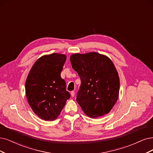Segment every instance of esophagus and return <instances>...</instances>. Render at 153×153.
<instances>
[{"instance_id": "34e87169", "label": "esophagus", "mask_w": 153, "mask_h": 153, "mask_svg": "<svg viewBox=\"0 0 153 153\" xmlns=\"http://www.w3.org/2000/svg\"><path fill=\"white\" fill-rule=\"evenodd\" d=\"M71 97H74L75 92H74V91H71Z\"/></svg>"}]
</instances>
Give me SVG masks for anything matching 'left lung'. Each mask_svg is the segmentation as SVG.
Listing matches in <instances>:
<instances>
[{
  "instance_id": "8db88e82",
  "label": "left lung",
  "mask_w": 153,
  "mask_h": 153,
  "mask_svg": "<svg viewBox=\"0 0 153 153\" xmlns=\"http://www.w3.org/2000/svg\"><path fill=\"white\" fill-rule=\"evenodd\" d=\"M70 60L81 81L76 101L83 111L91 118L108 114L120 89L119 77L112 61L97 52L75 53Z\"/></svg>"
}]
</instances>
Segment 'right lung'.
<instances>
[{
  "instance_id": "1",
  "label": "right lung",
  "mask_w": 153,
  "mask_h": 153,
  "mask_svg": "<svg viewBox=\"0 0 153 153\" xmlns=\"http://www.w3.org/2000/svg\"><path fill=\"white\" fill-rule=\"evenodd\" d=\"M66 55L52 53L41 56L27 77L26 98L35 114L46 121L55 120L71 97L60 76Z\"/></svg>"
}]
</instances>
